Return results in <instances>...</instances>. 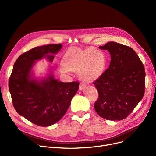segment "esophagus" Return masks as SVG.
I'll list each match as a JSON object with an SVG mask.
<instances>
[{
    "label": "esophagus",
    "instance_id": "1",
    "mask_svg": "<svg viewBox=\"0 0 156 156\" xmlns=\"http://www.w3.org/2000/svg\"><path fill=\"white\" fill-rule=\"evenodd\" d=\"M85 86H86V85L85 83H80V85H79V89L80 90H81L84 88V87H85Z\"/></svg>",
    "mask_w": 156,
    "mask_h": 156
}]
</instances>
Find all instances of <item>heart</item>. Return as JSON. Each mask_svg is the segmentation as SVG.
Returning a JSON list of instances; mask_svg holds the SVG:
<instances>
[{
	"instance_id": "heart-1",
	"label": "heart",
	"mask_w": 156,
	"mask_h": 156,
	"mask_svg": "<svg viewBox=\"0 0 156 156\" xmlns=\"http://www.w3.org/2000/svg\"><path fill=\"white\" fill-rule=\"evenodd\" d=\"M105 64V54L95 48L88 50L76 48L66 54L63 58L64 66L68 70L78 71L79 76L84 81H92L100 76ZM66 69L61 70L65 72Z\"/></svg>"
}]
</instances>
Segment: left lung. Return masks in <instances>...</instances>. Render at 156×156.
<instances>
[{
	"label": "left lung",
	"mask_w": 156,
	"mask_h": 156,
	"mask_svg": "<svg viewBox=\"0 0 156 156\" xmlns=\"http://www.w3.org/2000/svg\"><path fill=\"white\" fill-rule=\"evenodd\" d=\"M99 48L109 51L111 60L109 68L94 81L99 93L94 104L95 110L105 119H124L144 97V64L133 49L128 46L110 42Z\"/></svg>",
	"instance_id": "8db88e82"
}]
</instances>
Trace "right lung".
I'll return each mask as SVG.
<instances>
[{
    "instance_id": "right-lung-1",
    "label": "right lung",
    "mask_w": 156,
    "mask_h": 156,
    "mask_svg": "<svg viewBox=\"0 0 156 156\" xmlns=\"http://www.w3.org/2000/svg\"><path fill=\"white\" fill-rule=\"evenodd\" d=\"M61 44L36 47L22 54L14 62L9 90L15 110L32 123L48 126L59 121L69 108L78 90V81L64 83L50 75L42 82L30 79L35 61L47 57L51 62Z\"/></svg>"
}]
</instances>
